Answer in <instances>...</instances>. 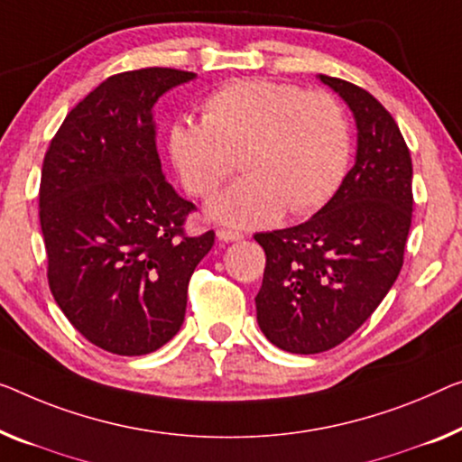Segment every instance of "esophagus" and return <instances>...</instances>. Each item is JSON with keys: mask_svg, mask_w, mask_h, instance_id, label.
<instances>
[{"mask_svg": "<svg viewBox=\"0 0 462 462\" xmlns=\"http://www.w3.org/2000/svg\"><path fill=\"white\" fill-rule=\"evenodd\" d=\"M217 238L219 240H226V243H230V240H240V238H243V232L230 230V228H219L217 230Z\"/></svg>", "mask_w": 462, "mask_h": 462, "instance_id": "34e87169", "label": "esophagus"}]
</instances>
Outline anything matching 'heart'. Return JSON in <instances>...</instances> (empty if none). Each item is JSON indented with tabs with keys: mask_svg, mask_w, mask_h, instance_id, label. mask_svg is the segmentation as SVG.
Instances as JSON below:
<instances>
[{
	"mask_svg": "<svg viewBox=\"0 0 462 462\" xmlns=\"http://www.w3.org/2000/svg\"><path fill=\"white\" fill-rule=\"evenodd\" d=\"M350 124L338 97L292 82L236 80L203 103V122L178 120L170 153L192 197H211L236 170L245 178L213 203L238 226L309 216L336 195L350 162Z\"/></svg>",
	"mask_w": 462,
	"mask_h": 462,
	"instance_id": "b5f03b06",
	"label": "heart"
}]
</instances>
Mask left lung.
Returning a JSON list of instances; mask_svg holds the SVG:
<instances>
[{"instance_id":"left-lung-1","label":"left lung","mask_w":462,"mask_h":462,"mask_svg":"<svg viewBox=\"0 0 462 462\" xmlns=\"http://www.w3.org/2000/svg\"><path fill=\"white\" fill-rule=\"evenodd\" d=\"M319 79L353 109L356 162L311 219L254 234L265 251L257 323L297 355L338 346L371 318L402 270L412 217L411 151L394 118L353 82Z\"/></svg>"}]
</instances>
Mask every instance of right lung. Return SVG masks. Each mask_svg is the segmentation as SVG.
Returning <instances> with one entry per match:
<instances>
[{"instance_id": "right-lung-1", "label": "right lung", "mask_w": 462, "mask_h": 462, "mask_svg": "<svg viewBox=\"0 0 462 462\" xmlns=\"http://www.w3.org/2000/svg\"><path fill=\"white\" fill-rule=\"evenodd\" d=\"M195 79L176 68L114 74L70 109L39 187L47 282L61 311L107 353L136 356L180 329L190 275L216 240L187 232L197 211L170 187L153 106Z\"/></svg>"}]
</instances>
